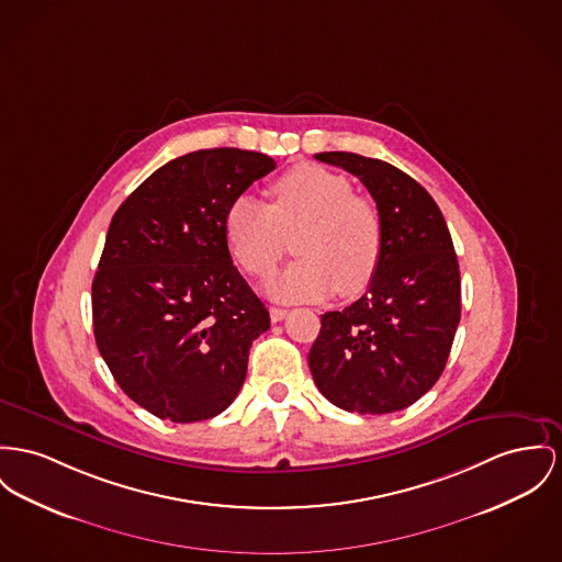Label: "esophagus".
Wrapping results in <instances>:
<instances>
[{
	"label": "esophagus",
	"instance_id": "1",
	"mask_svg": "<svg viewBox=\"0 0 562 562\" xmlns=\"http://www.w3.org/2000/svg\"><path fill=\"white\" fill-rule=\"evenodd\" d=\"M285 315H288V311H285V308H279V306H270V322H272V324L281 322Z\"/></svg>",
	"mask_w": 562,
	"mask_h": 562
}]
</instances>
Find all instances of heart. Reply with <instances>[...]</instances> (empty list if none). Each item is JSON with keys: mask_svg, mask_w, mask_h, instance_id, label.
<instances>
[{"mask_svg": "<svg viewBox=\"0 0 562 562\" xmlns=\"http://www.w3.org/2000/svg\"><path fill=\"white\" fill-rule=\"evenodd\" d=\"M268 195L270 204L238 195L224 232L234 260L254 277L272 274L296 234L300 260L268 283L274 299L319 300L335 290L351 299L371 285L383 254V222L342 175L299 164L270 183Z\"/></svg>", "mask_w": 562, "mask_h": 562, "instance_id": "1", "label": "heart"}]
</instances>
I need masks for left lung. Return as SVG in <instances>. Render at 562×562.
Instances as JSON below:
<instances>
[{
    "mask_svg": "<svg viewBox=\"0 0 562 562\" xmlns=\"http://www.w3.org/2000/svg\"><path fill=\"white\" fill-rule=\"evenodd\" d=\"M315 159L358 177L383 222L369 292L322 315L308 351L317 390L349 413L401 412L443 373L460 322V268L432 195L387 161L345 150Z\"/></svg>",
    "mask_w": 562,
    "mask_h": 562,
    "instance_id": "1",
    "label": "left lung"
}]
</instances>
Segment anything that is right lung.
Segmentation results:
<instances>
[{"instance_id":"right-lung-1","label":"right lung","mask_w":562,"mask_h":562,"mask_svg":"<svg viewBox=\"0 0 562 562\" xmlns=\"http://www.w3.org/2000/svg\"><path fill=\"white\" fill-rule=\"evenodd\" d=\"M243 149H202L155 170L116 209L91 285L93 335L119 387L159 419H211L247 376L270 315L232 263L229 204L274 170Z\"/></svg>"}]
</instances>
